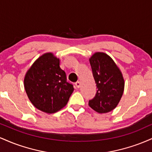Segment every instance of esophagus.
Wrapping results in <instances>:
<instances>
[{
  "label": "esophagus",
  "instance_id": "esophagus-1",
  "mask_svg": "<svg viewBox=\"0 0 152 152\" xmlns=\"http://www.w3.org/2000/svg\"><path fill=\"white\" fill-rule=\"evenodd\" d=\"M75 85H76V86L77 87V88H80V86H81V82L80 81H77L75 83Z\"/></svg>",
  "mask_w": 152,
  "mask_h": 152
}]
</instances>
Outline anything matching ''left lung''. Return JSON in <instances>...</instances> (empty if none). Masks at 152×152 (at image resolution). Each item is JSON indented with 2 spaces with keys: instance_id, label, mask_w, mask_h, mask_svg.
<instances>
[{
  "instance_id": "obj_1",
  "label": "left lung",
  "mask_w": 152,
  "mask_h": 152,
  "mask_svg": "<svg viewBox=\"0 0 152 152\" xmlns=\"http://www.w3.org/2000/svg\"><path fill=\"white\" fill-rule=\"evenodd\" d=\"M89 62L97 91L88 105L99 114L109 112L116 107L123 95V75L114 60L105 53L96 52Z\"/></svg>"
}]
</instances>
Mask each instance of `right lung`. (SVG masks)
<instances>
[{
    "label": "right lung",
    "instance_id": "obj_1",
    "mask_svg": "<svg viewBox=\"0 0 152 152\" xmlns=\"http://www.w3.org/2000/svg\"><path fill=\"white\" fill-rule=\"evenodd\" d=\"M24 88L33 105L47 114L63 109L74 90L66 81L59 58L50 52L38 57L27 71Z\"/></svg>",
    "mask_w": 152,
    "mask_h": 152
}]
</instances>
